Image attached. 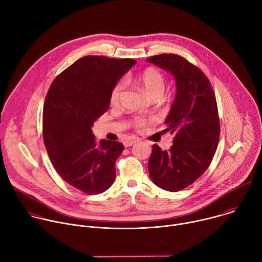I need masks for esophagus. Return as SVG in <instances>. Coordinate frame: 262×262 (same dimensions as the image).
Listing matches in <instances>:
<instances>
[{"label": "esophagus", "mask_w": 262, "mask_h": 262, "mask_svg": "<svg viewBox=\"0 0 262 262\" xmlns=\"http://www.w3.org/2000/svg\"><path fill=\"white\" fill-rule=\"evenodd\" d=\"M138 141H139V139H138V138H135V139H129V140H126V141L124 142V146H125V147H129V146L134 145L135 143H137Z\"/></svg>", "instance_id": "1"}]
</instances>
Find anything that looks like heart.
I'll return each mask as SVG.
<instances>
[{
    "label": "heart",
    "instance_id": "1",
    "mask_svg": "<svg viewBox=\"0 0 262 262\" xmlns=\"http://www.w3.org/2000/svg\"><path fill=\"white\" fill-rule=\"evenodd\" d=\"M137 81L142 86L144 91L151 98L161 97L165 91V87H166L165 77L163 76V73L161 71H159L156 68L149 67V68H146L145 70H143L139 74ZM123 90H124L123 82L117 83L114 86V88L112 89L111 94H110V103L112 105L116 106L119 104ZM147 122H148L147 119L138 117V118L134 119L133 125L139 129V128L144 127Z\"/></svg>",
    "mask_w": 262,
    "mask_h": 262
}]
</instances>
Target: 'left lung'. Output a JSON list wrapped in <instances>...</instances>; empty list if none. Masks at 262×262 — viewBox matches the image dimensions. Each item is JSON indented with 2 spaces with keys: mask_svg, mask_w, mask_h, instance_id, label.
I'll return each mask as SVG.
<instances>
[{
  "mask_svg": "<svg viewBox=\"0 0 262 262\" xmlns=\"http://www.w3.org/2000/svg\"><path fill=\"white\" fill-rule=\"evenodd\" d=\"M148 62L169 71L176 82V96L165 120L174 136L169 150L152 145L148 170L161 189L177 192L196 181L208 168L220 137L215 95L205 74L175 54H161Z\"/></svg>",
  "mask_w": 262,
  "mask_h": 262,
  "instance_id": "left-lung-1",
  "label": "left lung"
}]
</instances>
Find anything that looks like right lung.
<instances>
[{
    "mask_svg": "<svg viewBox=\"0 0 262 262\" xmlns=\"http://www.w3.org/2000/svg\"><path fill=\"white\" fill-rule=\"evenodd\" d=\"M136 64L133 59L86 56L52 83L43 106V141L58 174L73 188L97 195L113 184L124 146L100 140L93 123L107 111L112 89Z\"/></svg>",
    "mask_w": 262,
    "mask_h": 262,
    "instance_id": "right-lung-1",
    "label": "right lung"
}]
</instances>
